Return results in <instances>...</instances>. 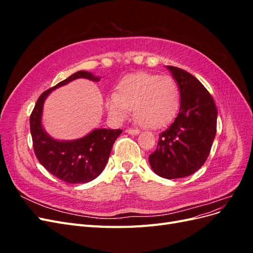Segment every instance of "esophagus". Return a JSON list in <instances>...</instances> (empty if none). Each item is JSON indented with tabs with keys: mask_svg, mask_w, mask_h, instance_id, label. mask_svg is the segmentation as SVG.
<instances>
[{
	"mask_svg": "<svg viewBox=\"0 0 253 253\" xmlns=\"http://www.w3.org/2000/svg\"><path fill=\"white\" fill-rule=\"evenodd\" d=\"M126 132L127 133V134H131V135H137V134H139L140 133V131L138 128H133V127H128V128H126Z\"/></svg>",
	"mask_w": 253,
	"mask_h": 253,
	"instance_id": "1",
	"label": "esophagus"
}]
</instances>
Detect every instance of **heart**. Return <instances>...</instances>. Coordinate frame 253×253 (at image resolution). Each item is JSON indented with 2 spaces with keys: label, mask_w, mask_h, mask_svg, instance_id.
<instances>
[{
  "label": "heart",
  "mask_w": 253,
  "mask_h": 253,
  "mask_svg": "<svg viewBox=\"0 0 253 253\" xmlns=\"http://www.w3.org/2000/svg\"><path fill=\"white\" fill-rule=\"evenodd\" d=\"M109 112L126 118L134 111L135 120L147 127H160L173 119L179 108V89L169 77L152 74H136L122 79L116 93L106 100Z\"/></svg>",
  "instance_id": "b5f03b06"
}]
</instances>
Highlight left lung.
Segmentation results:
<instances>
[{"instance_id":"obj_1","label":"left lung","mask_w":253,"mask_h":253,"mask_svg":"<svg viewBox=\"0 0 253 253\" xmlns=\"http://www.w3.org/2000/svg\"><path fill=\"white\" fill-rule=\"evenodd\" d=\"M180 90V108L172 125L160 133L149 156L152 170L174 179L195 173L206 163L216 134L217 110L211 94L194 76L168 65Z\"/></svg>"}]
</instances>
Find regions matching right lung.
Masks as SVG:
<instances>
[{
    "mask_svg": "<svg viewBox=\"0 0 253 253\" xmlns=\"http://www.w3.org/2000/svg\"><path fill=\"white\" fill-rule=\"evenodd\" d=\"M78 78L95 82L100 80L87 72L75 73L38 98L29 119L34 151L38 160L50 174L68 183L88 182L100 175L108 163L115 140L122 133V129L96 128L85 137L72 141H59L45 133L41 125L44 100L51 90Z\"/></svg>",
    "mask_w": 253,
    "mask_h": 253,
    "instance_id": "add662e5",
    "label": "right lung"
}]
</instances>
